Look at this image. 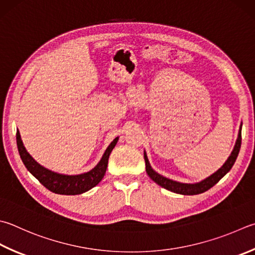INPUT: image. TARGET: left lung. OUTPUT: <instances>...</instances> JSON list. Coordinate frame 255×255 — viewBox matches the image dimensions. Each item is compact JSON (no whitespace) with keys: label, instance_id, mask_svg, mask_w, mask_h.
Returning <instances> with one entry per match:
<instances>
[{"label":"left lung","instance_id":"8db88e82","mask_svg":"<svg viewBox=\"0 0 255 255\" xmlns=\"http://www.w3.org/2000/svg\"><path fill=\"white\" fill-rule=\"evenodd\" d=\"M241 128L239 131V136L238 140L235 142V145L233 151L231 153V155L229 156L227 162L224 163L223 166L219 169L217 172L213 173L212 175H210L209 177H206L205 180L199 182V183H193V184H189V183H180V182L173 181L167 179V177H164L156 173L154 170L152 169L150 165V162L147 160V156L144 152V160H145V167H146V173L147 175L151 177V179L157 183L160 186L164 187V189L169 190L171 192H174V193H179V194H183V195H195V194H200L203 193V192L208 191L211 187L214 186L218 182L222 179V177L227 174V173L232 169V166L234 164L235 160L239 155L240 152V147H241Z\"/></svg>","mask_w":255,"mask_h":255}]
</instances>
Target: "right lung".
Returning <instances> with one entry per match:
<instances>
[{
  "label": "right lung",
  "mask_w": 255,
  "mask_h": 255,
  "mask_svg": "<svg viewBox=\"0 0 255 255\" xmlns=\"http://www.w3.org/2000/svg\"><path fill=\"white\" fill-rule=\"evenodd\" d=\"M119 137H115L111 142V144L105 150L104 154L101 158V161L98 163V165L89 172L82 173L78 175H65L55 173L51 170L45 169L44 166L38 164V163L33 158L26 148L24 147L23 142L21 140L20 132H16V143L20 156L22 162L24 163L26 169L30 171L33 176L40 181V183L44 185L47 190H50L53 193L56 194H64V195H76L82 194L84 192L89 191L98 185L101 180L107 172L109 156L111 154L112 150L118 143Z\"/></svg>",
  "instance_id": "add662e5"
}]
</instances>
